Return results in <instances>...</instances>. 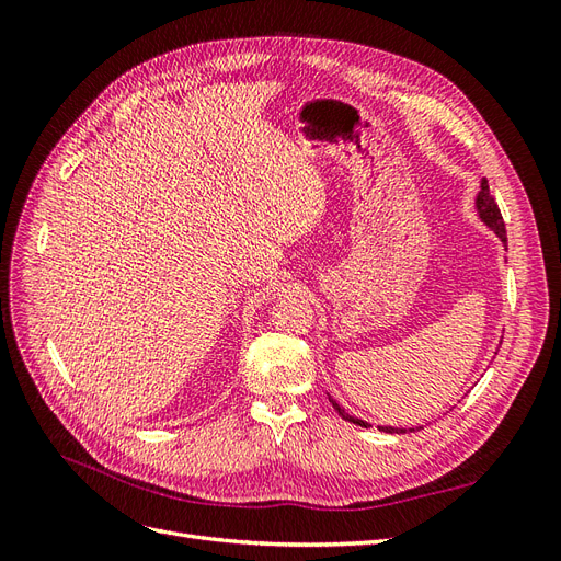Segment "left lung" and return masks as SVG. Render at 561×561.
<instances>
[{
    "label": "left lung",
    "mask_w": 561,
    "mask_h": 561,
    "mask_svg": "<svg viewBox=\"0 0 561 561\" xmlns=\"http://www.w3.org/2000/svg\"><path fill=\"white\" fill-rule=\"evenodd\" d=\"M478 213H480V217L484 219V225L494 231L499 239L503 241V243H507V239H505V225H503V217H501V210H499V206H496V201H494V196L489 194V184H486V180H482V186H480V194H478ZM330 402H332V407L334 410L339 412V416H342L344 421H351V423H355V426H363V428H367V423L363 421V419H355V416H351V414H346V410H342V407L336 404V400H332L330 398ZM421 428V426H419ZM381 431H386V433H407L404 428H393V426H381ZM414 428H410V433H412Z\"/></svg>",
    "instance_id": "8db88e82"
}]
</instances>
